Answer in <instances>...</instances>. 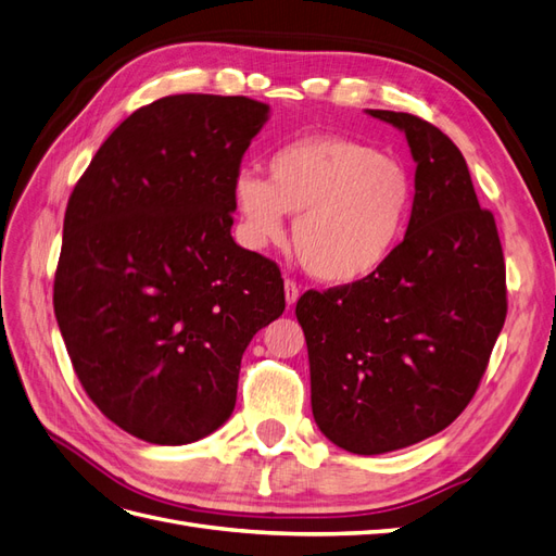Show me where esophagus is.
<instances>
[{
	"label": "esophagus",
	"mask_w": 556,
	"mask_h": 556,
	"mask_svg": "<svg viewBox=\"0 0 556 556\" xmlns=\"http://www.w3.org/2000/svg\"><path fill=\"white\" fill-rule=\"evenodd\" d=\"M299 285L294 280H285V301H288V306H294L299 301Z\"/></svg>",
	"instance_id": "34e87169"
}]
</instances>
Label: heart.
<instances>
[{"instance_id": "1", "label": "heart", "mask_w": 556, "mask_h": 556, "mask_svg": "<svg viewBox=\"0 0 556 556\" xmlns=\"http://www.w3.org/2000/svg\"><path fill=\"white\" fill-rule=\"evenodd\" d=\"M268 180L239 172L231 182L248 245L282 239L285 213L296 215L292 245L306 271L327 285L376 276L406 239L415 180L399 160L374 146L311 134L274 150Z\"/></svg>"}]
</instances>
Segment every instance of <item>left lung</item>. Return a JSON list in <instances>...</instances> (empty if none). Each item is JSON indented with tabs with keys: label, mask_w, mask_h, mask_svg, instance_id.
Wrapping results in <instances>:
<instances>
[{
	"label": "left lung",
	"mask_w": 556,
	"mask_h": 556,
	"mask_svg": "<svg viewBox=\"0 0 556 556\" xmlns=\"http://www.w3.org/2000/svg\"><path fill=\"white\" fill-rule=\"evenodd\" d=\"M406 134L415 211L380 271L306 292L311 406L327 439L384 454L443 431L473 399L506 323V264L462 150L422 117L366 109Z\"/></svg>",
	"instance_id": "obj_1"
}]
</instances>
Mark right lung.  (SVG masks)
Instances as JSON below:
<instances>
[{
	"label": "right lung",
	"instance_id": "obj_1",
	"mask_svg": "<svg viewBox=\"0 0 556 556\" xmlns=\"http://www.w3.org/2000/svg\"><path fill=\"white\" fill-rule=\"evenodd\" d=\"M268 113L162 97L111 134L66 204L62 339L94 406L146 443L220 429L248 343L285 311L280 268L231 239V182Z\"/></svg>",
	"mask_w": 556,
	"mask_h": 556
}]
</instances>
